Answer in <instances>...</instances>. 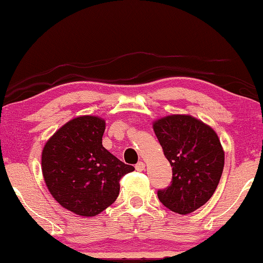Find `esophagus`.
Wrapping results in <instances>:
<instances>
[{"mask_svg": "<svg viewBox=\"0 0 263 263\" xmlns=\"http://www.w3.org/2000/svg\"><path fill=\"white\" fill-rule=\"evenodd\" d=\"M135 167H136V170H137V172H143L144 167H145V164L143 162H138L137 164H136Z\"/></svg>", "mask_w": 263, "mask_h": 263, "instance_id": "obj_1", "label": "esophagus"}]
</instances>
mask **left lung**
Masks as SVG:
<instances>
[{
    "label": "left lung",
    "mask_w": 263,
    "mask_h": 263,
    "mask_svg": "<svg viewBox=\"0 0 263 263\" xmlns=\"http://www.w3.org/2000/svg\"><path fill=\"white\" fill-rule=\"evenodd\" d=\"M154 132L173 167L172 182L158 190L170 211L189 214L213 196L224 167V152L210 126L189 115H172L154 122Z\"/></svg>",
    "instance_id": "left-lung-1"
}]
</instances>
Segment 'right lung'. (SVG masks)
<instances>
[{
    "instance_id": "right-lung-1",
    "label": "right lung",
    "mask_w": 263,
    "mask_h": 263,
    "mask_svg": "<svg viewBox=\"0 0 263 263\" xmlns=\"http://www.w3.org/2000/svg\"><path fill=\"white\" fill-rule=\"evenodd\" d=\"M105 121L80 116L46 142L41 167L47 189L66 210L93 217L118 198L120 180L135 167L103 147Z\"/></svg>"
}]
</instances>
